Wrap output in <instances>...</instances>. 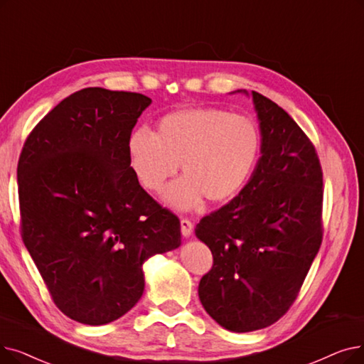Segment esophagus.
I'll return each instance as SVG.
<instances>
[{"instance_id": "1", "label": "esophagus", "mask_w": 364, "mask_h": 364, "mask_svg": "<svg viewBox=\"0 0 364 364\" xmlns=\"http://www.w3.org/2000/svg\"><path fill=\"white\" fill-rule=\"evenodd\" d=\"M180 225H181V233H183V236H186V238H188V236L192 235V232H193V223L188 218H181V221H180Z\"/></svg>"}]
</instances>
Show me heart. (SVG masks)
Listing matches in <instances>:
<instances>
[{
    "label": "heart",
    "instance_id": "1",
    "mask_svg": "<svg viewBox=\"0 0 364 364\" xmlns=\"http://www.w3.org/2000/svg\"><path fill=\"white\" fill-rule=\"evenodd\" d=\"M262 153V132L255 119L215 107L184 108L164 116L156 132L135 129L128 138V159L136 180L159 192L181 164L184 177L165 200L193 210L203 199L226 203L248 184Z\"/></svg>",
    "mask_w": 364,
    "mask_h": 364
}]
</instances>
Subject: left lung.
<instances>
[{
	"label": "left lung",
	"instance_id": "1",
	"mask_svg": "<svg viewBox=\"0 0 364 364\" xmlns=\"http://www.w3.org/2000/svg\"><path fill=\"white\" fill-rule=\"evenodd\" d=\"M252 102L262 132L257 166L244 191L195 229L213 252L200 304L238 333L271 326L290 309L323 241V171L314 144L274 101L252 92Z\"/></svg>",
	"mask_w": 364,
	"mask_h": 364
}]
</instances>
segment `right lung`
Segmentation results:
<instances>
[{
	"mask_svg": "<svg viewBox=\"0 0 364 364\" xmlns=\"http://www.w3.org/2000/svg\"><path fill=\"white\" fill-rule=\"evenodd\" d=\"M146 95L86 87L26 138L19 164L21 230L55 305L101 326L143 296V263L181 244L178 217L139 186L128 138Z\"/></svg>",
	"mask_w": 364,
	"mask_h": 364,
	"instance_id": "1",
	"label": "right lung"
}]
</instances>
